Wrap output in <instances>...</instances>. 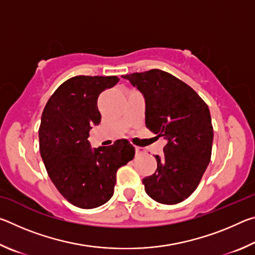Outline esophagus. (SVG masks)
<instances>
[{
    "instance_id": "obj_1",
    "label": "esophagus",
    "mask_w": 255,
    "mask_h": 255,
    "mask_svg": "<svg viewBox=\"0 0 255 255\" xmlns=\"http://www.w3.org/2000/svg\"><path fill=\"white\" fill-rule=\"evenodd\" d=\"M135 149H136V154H137V155H143V154H145V149H144L143 147H136Z\"/></svg>"
}]
</instances>
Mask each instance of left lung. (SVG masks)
Returning a JSON list of instances; mask_svg holds the SVG:
<instances>
[{
    "label": "left lung",
    "mask_w": 255,
    "mask_h": 255,
    "mask_svg": "<svg viewBox=\"0 0 255 255\" xmlns=\"http://www.w3.org/2000/svg\"><path fill=\"white\" fill-rule=\"evenodd\" d=\"M122 77L144 96L146 127L166 140L164 156H155V173L143 179L145 191L159 204H179L197 189L210 162L214 129L208 106L188 84L161 70Z\"/></svg>",
    "instance_id": "left-lung-1"
}]
</instances>
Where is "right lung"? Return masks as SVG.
I'll list each match as a JSON object with an SVG mask.
<instances>
[{
    "label": "right lung",
    "mask_w": 255,
    "mask_h": 255,
    "mask_svg": "<svg viewBox=\"0 0 255 255\" xmlns=\"http://www.w3.org/2000/svg\"><path fill=\"white\" fill-rule=\"evenodd\" d=\"M118 82L117 76L72 77L58 86L42 112L39 147L47 173L60 195L79 208L109 201L118 169L135 156L127 139L94 149L88 140L90 129L101 122L99 96Z\"/></svg>",
    "instance_id": "right-lung-1"
}]
</instances>
